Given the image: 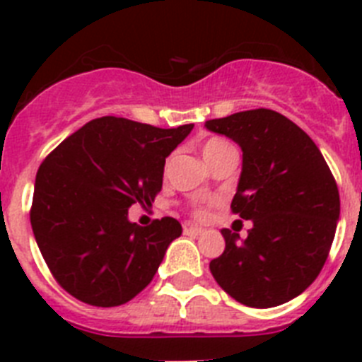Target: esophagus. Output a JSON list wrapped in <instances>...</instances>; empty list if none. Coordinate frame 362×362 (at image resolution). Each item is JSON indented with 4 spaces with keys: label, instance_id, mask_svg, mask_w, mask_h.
I'll use <instances>...</instances> for the list:
<instances>
[{
    "label": "esophagus",
    "instance_id": "1",
    "mask_svg": "<svg viewBox=\"0 0 362 362\" xmlns=\"http://www.w3.org/2000/svg\"><path fill=\"white\" fill-rule=\"evenodd\" d=\"M183 232L187 233V235H201V233H203L204 230H203V228H199V226L185 225V226H183Z\"/></svg>",
    "mask_w": 362,
    "mask_h": 362
}]
</instances>
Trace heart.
I'll use <instances>...</instances> for the list:
<instances>
[{"mask_svg":"<svg viewBox=\"0 0 362 362\" xmlns=\"http://www.w3.org/2000/svg\"><path fill=\"white\" fill-rule=\"evenodd\" d=\"M232 152H235V148H233L226 139H223V137H210V139H206V141L203 143V146H201V153H203L204 161L209 163V165H214V163L219 161L221 158H225L226 153ZM194 214H196L199 219H203V217L206 216V210L197 209Z\"/></svg>","mask_w":362,"mask_h":362,"instance_id":"1","label":"heart"}]
</instances>
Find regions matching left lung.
I'll list each match as a JSON object with an SVG mask.
<instances>
[{"label": "left lung", "mask_w": 362, "mask_h": 362, "mask_svg": "<svg viewBox=\"0 0 362 362\" xmlns=\"http://www.w3.org/2000/svg\"><path fill=\"white\" fill-rule=\"evenodd\" d=\"M204 127L243 150L232 212L252 219L248 238L221 230L225 252L210 261L221 288L241 305L272 308L305 292L330 252L341 201L321 150L293 121L268 108Z\"/></svg>", "instance_id": "8db88e82"}]
</instances>
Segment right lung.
<instances>
[{"instance_id": "1", "label": "right lung", "mask_w": 362, "mask_h": 362, "mask_svg": "<svg viewBox=\"0 0 362 362\" xmlns=\"http://www.w3.org/2000/svg\"><path fill=\"white\" fill-rule=\"evenodd\" d=\"M194 124L158 129L124 117L92 119L41 163L30 225L63 290L86 305L119 306L153 279L183 228L174 217L139 226L132 204L152 206L168 153Z\"/></svg>"}]
</instances>
